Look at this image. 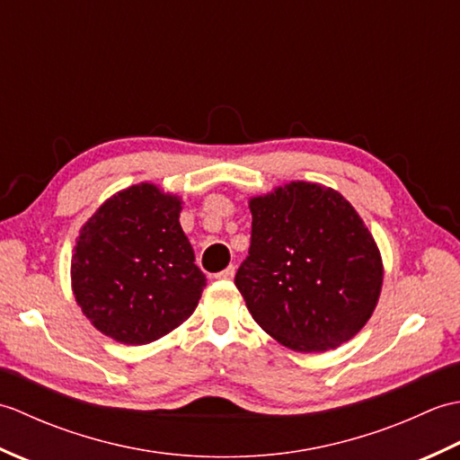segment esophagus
Instances as JSON below:
<instances>
[{"label": "esophagus", "mask_w": 460, "mask_h": 460, "mask_svg": "<svg viewBox=\"0 0 460 460\" xmlns=\"http://www.w3.org/2000/svg\"><path fill=\"white\" fill-rule=\"evenodd\" d=\"M235 277V267L229 265L227 269H223L221 272H217V279H233Z\"/></svg>", "instance_id": "obj_1"}]
</instances>
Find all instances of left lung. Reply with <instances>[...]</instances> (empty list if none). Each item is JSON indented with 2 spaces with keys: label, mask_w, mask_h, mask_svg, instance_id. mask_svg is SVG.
I'll use <instances>...</instances> for the list:
<instances>
[{
  "label": "left lung",
  "mask_w": 460,
  "mask_h": 460,
  "mask_svg": "<svg viewBox=\"0 0 460 460\" xmlns=\"http://www.w3.org/2000/svg\"><path fill=\"white\" fill-rule=\"evenodd\" d=\"M249 208L251 247L235 285L257 324L306 354L354 338L374 314L384 265L349 201L324 185L292 181Z\"/></svg>",
  "instance_id": "1"
}]
</instances>
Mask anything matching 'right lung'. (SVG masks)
Instances as JSON below:
<instances>
[{"mask_svg":"<svg viewBox=\"0 0 460 460\" xmlns=\"http://www.w3.org/2000/svg\"><path fill=\"white\" fill-rule=\"evenodd\" d=\"M181 199L152 183L104 201L76 239L75 298L96 330L142 346L188 320L205 282L180 225Z\"/></svg>","mask_w":460,"mask_h":460,"instance_id":"right-lung-1","label":"right lung"}]
</instances>
